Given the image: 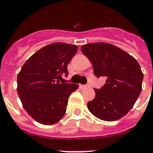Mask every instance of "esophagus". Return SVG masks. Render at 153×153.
I'll return each mask as SVG.
<instances>
[{
    "label": "esophagus",
    "mask_w": 153,
    "mask_h": 153,
    "mask_svg": "<svg viewBox=\"0 0 153 153\" xmlns=\"http://www.w3.org/2000/svg\"><path fill=\"white\" fill-rule=\"evenodd\" d=\"M88 84H86V85H83V84H80L79 85V88H81V89H84V88H88Z\"/></svg>",
    "instance_id": "obj_1"
}]
</instances>
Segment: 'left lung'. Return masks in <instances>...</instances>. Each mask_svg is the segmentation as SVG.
Returning a JSON list of instances; mask_svg holds the SVG:
<instances>
[{"mask_svg": "<svg viewBox=\"0 0 153 153\" xmlns=\"http://www.w3.org/2000/svg\"><path fill=\"white\" fill-rule=\"evenodd\" d=\"M81 51L93 64L94 75L106 77V83L94 89L95 98L88 102L89 111L106 121L122 118L141 93L143 74L139 64L125 51L109 43L86 44Z\"/></svg>", "mask_w": 153, "mask_h": 153, "instance_id": "1", "label": "left lung"}]
</instances>
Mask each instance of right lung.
Returning a JSON list of instances; mask_svg holds the SVG:
<instances>
[{
	"label": "right lung",
	"instance_id": "obj_1",
	"mask_svg": "<svg viewBox=\"0 0 153 153\" xmlns=\"http://www.w3.org/2000/svg\"><path fill=\"white\" fill-rule=\"evenodd\" d=\"M78 51L75 45H47L28 59L19 73L18 94L28 115L42 125H53L66 111L68 98L79 88L64 83L67 66Z\"/></svg>",
	"mask_w": 153,
	"mask_h": 153
}]
</instances>
